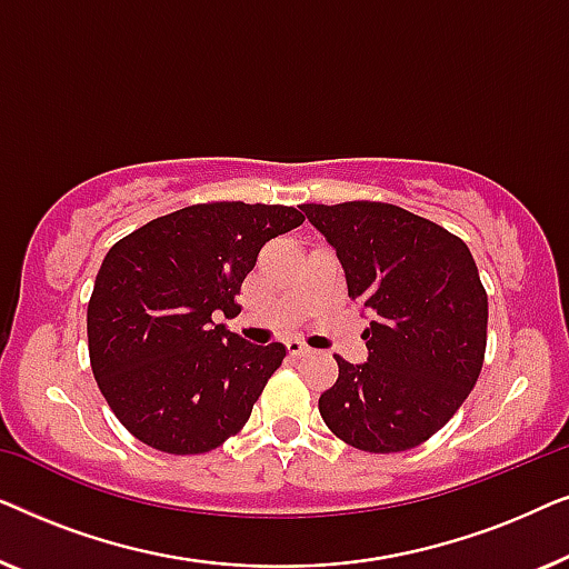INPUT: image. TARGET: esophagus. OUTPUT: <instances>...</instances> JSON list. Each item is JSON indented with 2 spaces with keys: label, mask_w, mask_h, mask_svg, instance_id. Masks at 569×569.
Listing matches in <instances>:
<instances>
[{
  "label": "esophagus",
  "mask_w": 569,
  "mask_h": 569,
  "mask_svg": "<svg viewBox=\"0 0 569 569\" xmlns=\"http://www.w3.org/2000/svg\"><path fill=\"white\" fill-rule=\"evenodd\" d=\"M287 352H290L292 357H300V355L308 352V347L302 345L300 339H290V341H287Z\"/></svg>",
  "instance_id": "esophagus-1"
}]
</instances>
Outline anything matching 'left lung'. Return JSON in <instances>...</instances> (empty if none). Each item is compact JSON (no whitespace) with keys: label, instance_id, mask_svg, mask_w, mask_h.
Segmentation results:
<instances>
[{"label":"left lung","instance_id":"1","mask_svg":"<svg viewBox=\"0 0 569 569\" xmlns=\"http://www.w3.org/2000/svg\"><path fill=\"white\" fill-rule=\"evenodd\" d=\"M337 251L349 298L372 313L368 362L337 355L318 399L329 430L368 453L422 446L471 393L487 349V292L469 246L383 201L302 204Z\"/></svg>","mask_w":569,"mask_h":569}]
</instances>
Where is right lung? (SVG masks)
Instances as JSON below:
<instances>
[{"label":"right lung","instance_id":"right-lung-1","mask_svg":"<svg viewBox=\"0 0 569 569\" xmlns=\"http://www.w3.org/2000/svg\"><path fill=\"white\" fill-rule=\"evenodd\" d=\"M306 214L212 201L142 224L106 253L88 302L92 376L119 422L162 453L193 456L243 430L282 365L279 341L248 345L214 323L271 238Z\"/></svg>","mask_w":569,"mask_h":569}]
</instances>
